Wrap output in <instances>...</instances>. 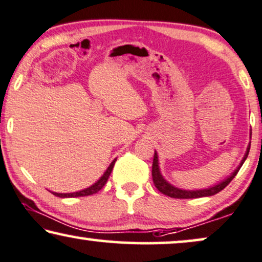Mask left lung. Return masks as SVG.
Listing matches in <instances>:
<instances>
[{
  "label": "left lung",
  "mask_w": 262,
  "mask_h": 262,
  "mask_svg": "<svg viewBox=\"0 0 262 262\" xmlns=\"http://www.w3.org/2000/svg\"><path fill=\"white\" fill-rule=\"evenodd\" d=\"M252 135V134H250ZM249 149H250V145L248 146V148H247V152L245 157H243L242 162L238 165V167L235 170V171L232 172L231 176H229L228 179L225 181H223L217 186L214 187H211V188H207V189H201V190H182V189H179V188L171 186L170 183H167L165 180L163 179V176L160 175V171H159V166H158V156H157V152H155V157H153V164H152V179H153V183H155V186L157 189H158L160 193H163L164 195H167V196L170 198H175V199H196V198H204V196H211V195H214L219 193V191L224 189V188L228 186V184L231 182L233 180V177L237 175V172H238V170L241 169V166L243 165V163H245V160L247 159V157H248V153H249Z\"/></svg>",
  "instance_id": "8db88e82"
}]
</instances>
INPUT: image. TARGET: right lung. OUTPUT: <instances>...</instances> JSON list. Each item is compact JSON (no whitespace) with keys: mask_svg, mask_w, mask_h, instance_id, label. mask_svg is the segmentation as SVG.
Wrapping results in <instances>:
<instances>
[{"mask_svg":"<svg viewBox=\"0 0 262 262\" xmlns=\"http://www.w3.org/2000/svg\"><path fill=\"white\" fill-rule=\"evenodd\" d=\"M115 162H116V159L113 160V163L110 164V166L107 167L106 171L104 172V175L100 177V179L97 181V182L93 184V186H91L89 188H86V189L83 190H80V191H76V193H68V194H62V193H52L56 196H60V198H76V196H87V195H92V194H96L97 191H99L102 188L105 186L107 179H109L111 171H113V167L115 165Z\"/></svg>","mask_w":262,"mask_h":262,"instance_id":"obj_1","label":"right lung"}]
</instances>
